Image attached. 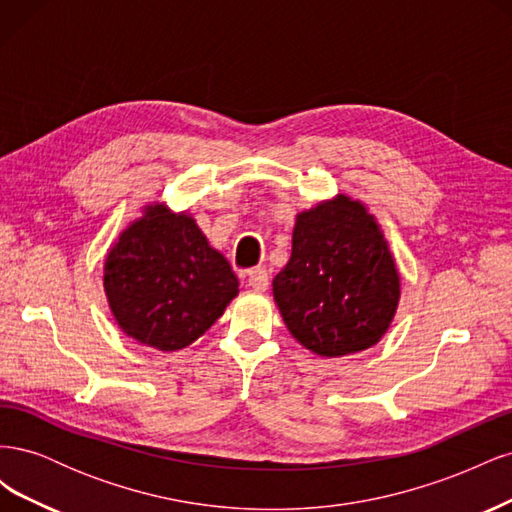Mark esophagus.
I'll use <instances>...</instances> for the list:
<instances>
[{"instance_id": "34e87169", "label": "esophagus", "mask_w": 512, "mask_h": 512, "mask_svg": "<svg viewBox=\"0 0 512 512\" xmlns=\"http://www.w3.org/2000/svg\"><path fill=\"white\" fill-rule=\"evenodd\" d=\"M247 284L256 292H265L269 288V273L265 267H256L247 273Z\"/></svg>"}]
</instances>
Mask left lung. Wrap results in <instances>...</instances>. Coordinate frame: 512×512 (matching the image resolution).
<instances>
[{
    "label": "left lung",
    "instance_id": "1",
    "mask_svg": "<svg viewBox=\"0 0 512 512\" xmlns=\"http://www.w3.org/2000/svg\"><path fill=\"white\" fill-rule=\"evenodd\" d=\"M399 294L389 241L361 200L337 194L297 215L273 297L301 346L329 359L376 346Z\"/></svg>",
    "mask_w": 512,
    "mask_h": 512
}]
</instances>
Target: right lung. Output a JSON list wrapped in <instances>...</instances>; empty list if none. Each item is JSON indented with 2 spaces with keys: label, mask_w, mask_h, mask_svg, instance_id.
<instances>
[{
  "label": "right lung",
  "mask_w": 512,
  "mask_h": 512,
  "mask_svg": "<svg viewBox=\"0 0 512 512\" xmlns=\"http://www.w3.org/2000/svg\"><path fill=\"white\" fill-rule=\"evenodd\" d=\"M104 292L123 333L175 352L211 329L239 294V280L188 211L153 203L108 250Z\"/></svg>",
  "instance_id": "1"
}]
</instances>
